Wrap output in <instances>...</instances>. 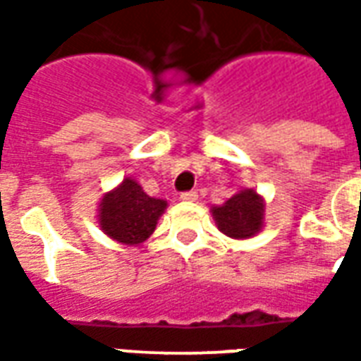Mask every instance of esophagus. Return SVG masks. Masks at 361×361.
<instances>
[{
  "label": "esophagus",
  "instance_id": "34e87169",
  "mask_svg": "<svg viewBox=\"0 0 361 361\" xmlns=\"http://www.w3.org/2000/svg\"><path fill=\"white\" fill-rule=\"evenodd\" d=\"M197 191H185V193H181L180 199L181 201H197Z\"/></svg>",
  "mask_w": 361,
  "mask_h": 361
}]
</instances>
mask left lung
I'll list each match as a JSON object with an SVG mask.
<instances>
[{
    "label": "left lung",
    "instance_id": "left-lung-1",
    "mask_svg": "<svg viewBox=\"0 0 361 361\" xmlns=\"http://www.w3.org/2000/svg\"><path fill=\"white\" fill-rule=\"evenodd\" d=\"M212 216L222 234L245 240L261 232L265 224V201L255 189H242L226 203L212 207Z\"/></svg>",
    "mask_w": 361,
    "mask_h": 361
}]
</instances>
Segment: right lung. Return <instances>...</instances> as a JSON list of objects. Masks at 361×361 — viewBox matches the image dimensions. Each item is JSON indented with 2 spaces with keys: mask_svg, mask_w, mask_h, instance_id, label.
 <instances>
[{
  "mask_svg": "<svg viewBox=\"0 0 361 361\" xmlns=\"http://www.w3.org/2000/svg\"><path fill=\"white\" fill-rule=\"evenodd\" d=\"M98 207V222L104 234L119 243L137 245L154 232L168 203L147 195L137 181L126 178L102 197Z\"/></svg>",
  "mask_w": 361,
  "mask_h": 361,
  "instance_id": "obj_1",
  "label": "right lung"
}]
</instances>
